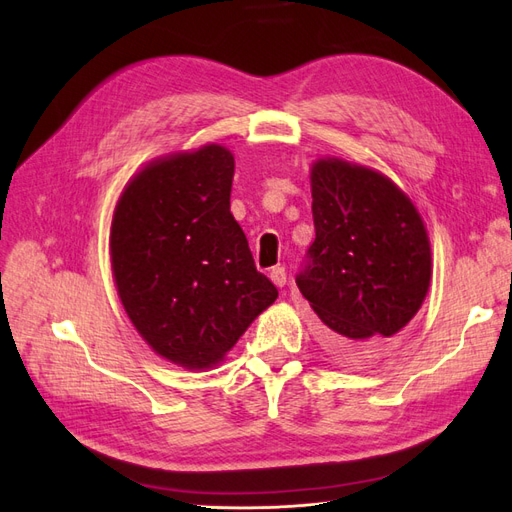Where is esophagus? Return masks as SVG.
<instances>
[{
	"label": "esophagus",
	"instance_id": "esophagus-1",
	"mask_svg": "<svg viewBox=\"0 0 512 512\" xmlns=\"http://www.w3.org/2000/svg\"><path fill=\"white\" fill-rule=\"evenodd\" d=\"M269 277H271V282H273L275 286H280V288H284V286L288 284V273H286L284 267H275V269L269 273Z\"/></svg>",
	"mask_w": 512,
	"mask_h": 512
}]
</instances>
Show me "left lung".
I'll list each match as a JSON object with an SVG mask.
<instances>
[{"label":"left lung","mask_w":512,"mask_h":512,"mask_svg":"<svg viewBox=\"0 0 512 512\" xmlns=\"http://www.w3.org/2000/svg\"><path fill=\"white\" fill-rule=\"evenodd\" d=\"M312 198L316 239L297 286L335 359L374 361L397 344L427 294L423 220L391 179L342 160L314 164Z\"/></svg>","instance_id":"8db88e82"}]
</instances>
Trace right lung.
<instances>
[{
	"mask_svg": "<svg viewBox=\"0 0 512 512\" xmlns=\"http://www.w3.org/2000/svg\"><path fill=\"white\" fill-rule=\"evenodd\" d=\"M232 177L220 145L179 153L136 175L113 215L121 303L153 350L188 369L222 361L277 299L230 213Z\"/></svg>",
	"mask_w": 512,
	"mask_h": 512,
	"instance_id": "obj_1",
	"label": "right lung"
}]
</instances>
